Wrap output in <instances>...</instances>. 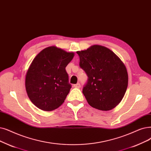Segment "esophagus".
Masks as SVG:
<instances>
[{"label": "esophagus", "instance_id": "1", "mask_svg": "<svg viewBox=\"0 0 151 151\" xmlns=\"http://www.w3.org/2000/svg\"><path fill=\"white\" fill-rule=\"evenodd\" d=\"M80 87H81V86H80V83H77L74 85V88H80Z\"/></svg>", "mask_w": 151, "mask_h": 151}]
</instances>
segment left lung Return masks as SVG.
<instances>
[{"label":"left lung","instance_id":"1","mask_svg":"<svg viewBox=\"0 0 151 151\" xmlns=\"http://www.w3.org/2000/svg\"><path fill=\"white\" fill-rule=\"evenodd\" d=\"M80 66L88 76L83 93L91 107L112 110L119 104L128 86L125 65L114 52L100 45L77 51Z\"/></svg>","mask_w":151,"mask_h":151}]
</instances>
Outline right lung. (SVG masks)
I'll return each mask as SVG.
<instances>
[{"instance_id": "1", "label": "right lung", "mask_w": 151, "mask_h": 151, "mask_svg": "<svg viewBox=\"0 0 151 151\" xmlns=\"http://www.w3.org/2000/svg\"><path fill=\"white\" fill-rule=\"evenodd\" d=\"M73 52L55 46L44 49L31 63L25 78L26 91L30 101L44 111H52L63 103L71 89L65 68Z\"/></svg>"}]
</instances>
